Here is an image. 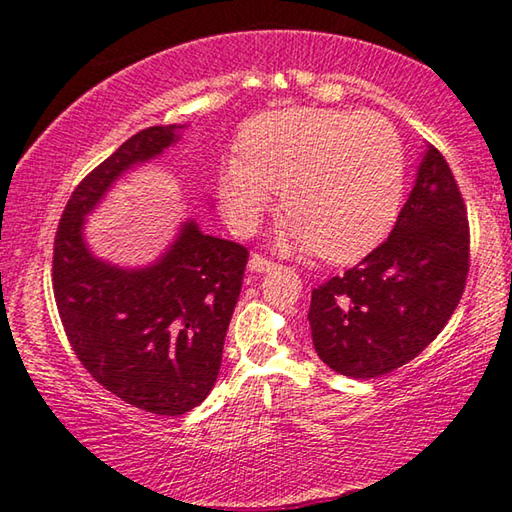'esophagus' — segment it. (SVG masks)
<instances>
[{"label": "esophagus", "instance_id": "esophagus-1", "mask_svg": "<svg viewBox=\"0 0 512 512\" xmlns=\"http://www.w3.org/2000/svg\"><path fill=\"white\" fill-rule=\"evenodd\" d=\"M275 264L271 262V259H266L262 255H253L248 259V271L250 273H264V271H271Z\"/></svg>", "mask_w": 512, "mask_h": 512}]
</instances>
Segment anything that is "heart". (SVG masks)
Listing matches in <instances>:
<instances>
[{
  "mask_svg": "<svg viewBox=\"0 0 512 512\" xmlns=\"http://www.w3.org/2000/svg\"><path fill=\"white\" fill-rule=\"evenodd\" d=\"M284 189V246L332 264L366 257L395 223L404 189L400 135L375 112L289 108L250 119L219 169V201L253 232Z\"/></svg>",
  "mask_w": 512,
  "mask_h": 512,
  "instance_id": "obj_1",
  "label": "heart"
}]
</instances>
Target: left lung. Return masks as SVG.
I'll use <instances>...</instances> for the list:
<instances>
[{"mask_svg":"<svg viewBox=\"0 0 512 512\" xmlns=\"http://www.w3.org/2000/svg\"><path fill=\"white\" fill-rule=\"evenodd\" d=\"M470 271V228L447 160L429 144L395 228L368 257L311 291L318 357L372 379L427 348L452 318Z\"/></svg>","mask_w":512,"mask_h":512,"instance_id":"1","label":"left lung"}]
</instances>
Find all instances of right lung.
Here are the masks:
<instances>
[{
	"label": "right lung",
	"mask_w": 512,
	"mask_h": 512,
	"mask_svg": "<svg viewBox=\"0 0 512 512\" xmlns=\"http://www.w3.org/2000/svg\"><path fill=\"white\" fill-rule=\"evenodd\" d=\"M183 128H146L90 171L54 241V296L76 357L106 391L155 415L192 411L214 388L248 250L187 219L155 262L126 268L94 255L83 228L110 187Z\"/></svg>",
	"instance_id": "right-lung-1"
}]
</instances>
